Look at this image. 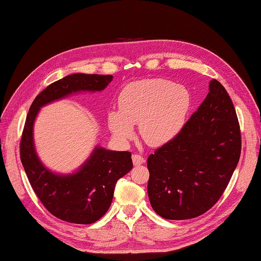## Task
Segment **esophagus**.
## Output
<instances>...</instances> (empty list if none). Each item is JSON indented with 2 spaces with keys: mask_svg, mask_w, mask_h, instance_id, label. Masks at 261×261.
<instances>
[{
  "mask_svg": "<svg viewBox=\"0 0 261 261\" xmlns=\"http://www.w3.org/2000/svg\"><path fill=\"white\" fill-rule=\"evenodd\" d=\"M132 159H133L134 165H140V164H143L145 162L144 158L141 156V155H139V154H133Z\"/></svg>",
  "mask_w": 261,
  "mask_h": 261,
  "instance_id": "esophagus-1",
  "label": "esophagus"
}]
</instances>
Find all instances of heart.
<instances>
[{"mask_svg":"<svg viewBox=\"0 0 261 261\" xmlns=\"http://www.w3.org/2000/svg\"><path fill=\"white\" fill-rule=\"evenodd\" d=\"M191 94L183 86L162 78L128 84L118 94V111L108 114L113 136L125 143L138 124L139 135L150 146H162L183 127L191 108Z\"/></svg>","mask_w":261,"mask_h":261,"instance_id":"obj_1","label":"heart"}]
</instances>
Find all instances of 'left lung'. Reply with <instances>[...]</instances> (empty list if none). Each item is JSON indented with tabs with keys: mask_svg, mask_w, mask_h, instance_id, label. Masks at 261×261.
<instances>
[{
	"mask_svg": "<svg viewBox=\"0 0 261 261\" xmlns=\"http://www.w3.org/2000/svg\"><path fill=\"white\" fill-rule=\"evenodd\" d=\"M240 123L233 102L217 80L177 135L147 160L148 196L169 220L203 215L224 193L239 163Z\"/></svg>",
	"mask_w": 261,
	"mask_h": 261,
	"instance_id": "1",
	"label": "left lung"
}]
</instances>
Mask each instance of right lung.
Instances as JSON below:
<instances>
[{"mask_svg":"<svg viewBox=\"0 0 261 261\" xmlns=\"http://www.w3.org/2000/svg\"><path fill=\"white\" fill-rule=\"evenodd\" d=\"M112 75L73 74L49 85L35 98L20 139V160L29 183L44 208L63 221L76 224L96 222L109 210L118 178L132 170V153L97 147L74 174L58 175L45 169L35 151L33 128L39 109L68 94L100 91Z\"/></svg>","mask_w":261,"mask_h":261,"instance_id":"right-lung-1","label":"right lung"}]
</instances>
